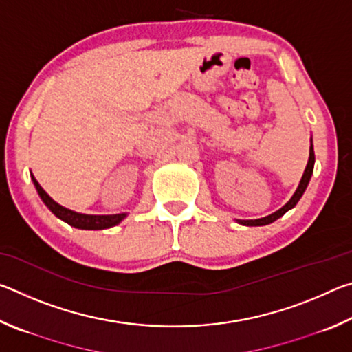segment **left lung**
<instances>
[{"instance_id":"left-lung-1","label":"left lung","mask_w":352,"mask_h":352,"mask_svg":"<svg viewBox=\"0 0 352 352\" xmlns=\"http://www.w3.org/2000/svg\"><path fill=\"white\" fill-rule=\"evenodd\" d=\"M314 164H315V153H314V146H312V138H311V148H309V162H307V166L305 169V174H302L301 182H300V184H298L295 194L292 195V199L287 201V204H285L281 208V210H278L276 212H273L267 217L254 219V220H237V222H239L241 225H245V226H262V225H269L272 222H275L276 219L284 216L285 212L292 210V208H294L298 204V200H300L301 195L305 194L307 184H309V182H311V177H312V172H314Z\"/></svg>"}]
</instances>
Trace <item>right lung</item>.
<instances>
[{
	"instance_id": "add662e5",
	"label": "right lung",
	"mask_w": 352,
	"mask_h": 352,
	"mask_svg": "<svg viewBox=\"0 0 352 352\" xmlns=\"http://www.w3.org/2000/svg\"><path fill=\"white\" fill-rule=\"evenodd\" d=\"M31 178L34 182L35 189H37V192L40 195V199L43 200V204L47 208H50L51 212L54 214L56 217L62 219L63 222H67L68 225L74 226V228H79V230H105V228H111V226L118 225L119 222H122V220L127 217V212L111 214V216H91V214H80V212L71 211V210H68V208L58 205L57 201L52 200L50 195L45 192V189L40 186L38 182L35 180V177L32 174H31Z\"/></svg>"
}]
</instances>
